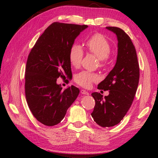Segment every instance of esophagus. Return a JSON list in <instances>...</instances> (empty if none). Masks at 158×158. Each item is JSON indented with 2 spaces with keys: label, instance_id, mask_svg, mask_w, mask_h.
Here are the masks:
<instances>
[{
  "label": "esophagus",
  "instance_id": "obj_1",
  "mask_svg": "<svg viewBox=\"0 0 158 158\" xmlns=\"http://www.w3.org/2000/svg\"><path fill=\"white\" fill-rule=\"evenodd\" d=\"M80 92H81V93L83 95H89V93L85 90H81V91Z\"/></svg>",
  "mask_w": 158,
  "mask_h": 158
}]
</instances>
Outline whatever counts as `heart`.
Returning <instances> with one entry per match:
<instances>
[{
	"instance_id": "1",
	"label": "heart",
	"mask_w": 158,
	"mask_h": 158,
	"mask_svg": "<svg viewBox=\"0 0 158 158\" xmlns=\"http://www.w3.org/2000/svg\"><path fill=\"white\" fill-rule=\"evenodd\" d=\"M85 45L89 52L99 58L100 66L105 65L111 51V45L107 40L102 35L97 33L89 37ZM83 56L84 51L82 47L79 44H73L69 52V60L72 66L78 68L81 64ZM98 79V74L87 71H82L74 77V81L77 84L85 88L89 87L93 82L97 81Z\"/></svg>"
}]
</instances>
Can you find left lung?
Here are the masks:
<instances>
[{"label": "left lung", "instance_id": "obj_1", "mask_svg": "<svg viewBox=\"0 0 158 158\" xmlns=\"http://www.w3.org/2000/svg\"><path fill=\"white\" fill-rule=\"evenodd\" d=\"M116 35L118 55L116 65L98 89L109 90L107 96L100 93L91 95L95 105L91 116L101 127L118 124L129 110L137 92L139 80V66L137 52L130 37L121 28L106 27Z\"/></svg>", "mask_w": 158, "mask_h": 158}]
</instances>
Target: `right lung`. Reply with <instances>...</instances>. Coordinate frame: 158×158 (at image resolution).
<instances>
[{
  "label": "right lung",
  "instance_id": "right-lung-1",
  "mask_svg": "<svg viewBox=\"0 0 158 158\" xmlns=\"http://www.w3.org/2000/svg\"><path fill=\"white\" fill-rule=\"evenodd\" d=\"M87 25L54 22L29 53L25 72V93L28 107L41 123L53 126L60 123L76 100L79 90L74 85L62 90L58 77H72L69 52L74 40Z\"/></svg>",
  "mask_w": 158,
  "mask_h": 158
}]
</instances>
